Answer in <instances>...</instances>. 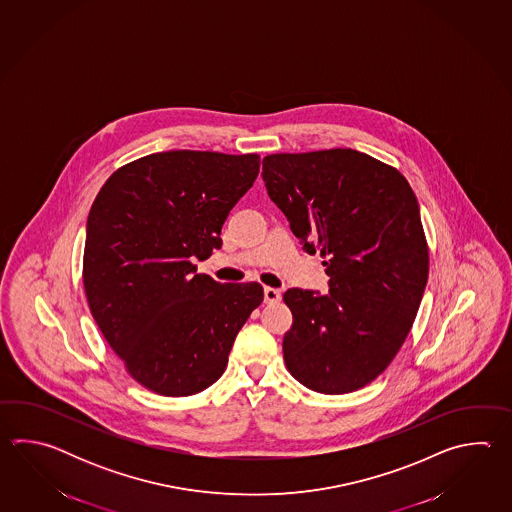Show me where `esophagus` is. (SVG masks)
<instances>
[{"label":"esophagus","mask_w":512,"mask_h":512,"mask_svg":"<svg viewBox=\"0 0 512 512\" xmlns=\"http://www.w3.org/2000/svg\"><path fill=\"white\" fill-rule=\"evenodd\" d=\"M263 296H265V304H278L282 300V293L274 287H265Z\"/></svg>","instance_id":"esophagus-1"}]
</instances>
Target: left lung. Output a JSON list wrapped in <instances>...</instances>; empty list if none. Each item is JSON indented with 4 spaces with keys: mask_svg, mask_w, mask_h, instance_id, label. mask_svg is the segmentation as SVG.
Masks as SVG:
<instances>
[{
    "mask_svg": "<svg viewBox=\"0 0 512 512\" xmlns=\"http://www.w3.org/2000/svg\"><path fill=\"white\" fill-rule=\"evenodd\" d=\"M261 177L294 236L326 258L329 293L289 289L283 360L318 393L377 379L403 346L428 280V245L401 172L351 148L274 153Z\"/></svg>",
    "mask_w": 512,
    "mask_h": 512,
    "instance_id": "left-lung-1",
    "label": "left lung"
}]
</instances>
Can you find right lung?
Wrapping results in <instances>:
<instances>
[{"instance_id": "add662e5", "label": "right lung", "mask_w": 512, "mask_h": 512, "mask_svg": "<svg viewBox=\"0 0 512 512\" xmlns=\"http://www.w3.org/2000/svg\"><path fill=\"white\" fill-rule=\"evenodd\" d=\"M260 172V155L152 153L119 168L89 210L84 289L91 315L144 388L186 397L218 381L260 283H219L194 261Z\"/></svg>"}]
</instances>
